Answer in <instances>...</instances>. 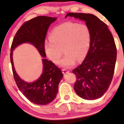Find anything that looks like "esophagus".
<instances>
[{"mask_svg":"<svg viewBox=\"0 0 124 124\" xmlns=\"http://www.w3.org/2000/svg\"><path fill=\"white\" fill-rule=\"evenodd\" d=\"M62 72H63V74H66V73H67V72H69V71H70L66 69H62Z\"/></svg>","mask_w":124,"mask_h":124,"instance_id":"obj_1","label":"esophagus"}]
</instances>
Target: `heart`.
I'll list each match as a JSON object with an SVG mask.
<instances>
[{"label":"heart","mask_w":124,"mask_h":124,"mask_svg":"<svg viewBox=\"0 0 124 124\" xmlns=\"http://www.w3.org/2000/svg\"><path fill=\"white\" fill-rule=\"evenodd\" d=\"M91 32L85 24L68 22L56 26L49 34L50 41L44 43V50L54 63H58L62 54L65 55L59 62L61 66L69 68L76 60L85 59L91 42Z\"/></svg>","instance_id":"heart-1"}]
</instances>
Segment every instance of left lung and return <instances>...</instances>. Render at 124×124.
<instances>
[{"mask_svg":"<svg viewBox=\"0 0 124 124\" xmlns=\"http://www.w3.org/2000/svg\"><path fill=\"white\" fill-rule=\"evenodd\" d=\"M85 21L91 32L90 49L82 63L72 70L77 78L74 88L85 100L100 98L111 83L117 58V49L113 36L107 25L93 15L69 13Z\"/></svg>","mask_w":124,"mask_h":124,"instance_id":"8db88e82","label":"left lung"}]
</instances>
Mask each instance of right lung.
I'll return each mask as SVG.
<instances>
[{
	"instance_id": "add662e5",
	"label": "right lung",
	"mask_w": 124,
	"mask_h": 124,
	"mask_svg": "<svg viewBox=\"0 0 124 124\" xmlns=\"http://www.w3.org/2000/svg\"><path fill=\"white\" fill-rule=\"evenodd\" d=\"M56 19L55 17L39 16L25 21L16 32L11 47L10 59L16 85L29 101L37 105L48 104L55 99L63 74L53 62L44 58L43 72L39 79L33 83L24 82L20 78L15 70L12 51L20 44L29 42L35 46L42 57H45L44 45L47 31Z\"/></svg>"
}]
</instances>
